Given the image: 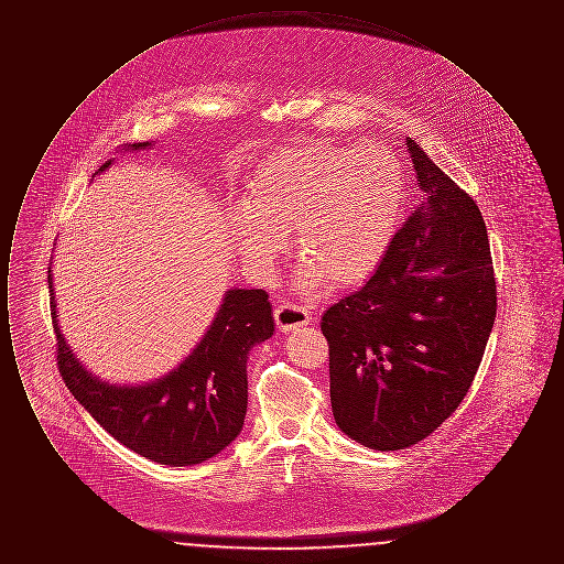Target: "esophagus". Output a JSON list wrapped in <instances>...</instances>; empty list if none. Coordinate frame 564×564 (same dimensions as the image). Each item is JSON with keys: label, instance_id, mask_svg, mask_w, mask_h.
I'll return each instance as SVG.
<instances>
[{"label": "esophagus", "instance_id": "34e87169", "mask_svg": "<svg viewBox=\"0 0 564 564\" xmlns=\"http://www.w3.org/2000/svg\"><path fill=\"white\" fill-rule=\"evenodd\" d=\"M274 323H276V327L281 332H292V329L308 325L311 323V313L304 306H300V304L283 302V304H279L274 308Z\"/></svg>", "mask_w": 564, "mask_h": 564}]
</instances>
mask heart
<instances>
[{"label":"heart","mask_w":564,"mask_h":564,"mask_svg":"<svg viewBox=\"0 0 564 564\" xmlns=\"http://www.w3.org/2000/svg\"><path fill=\"white\" fill-rule=\"evenodd\" d=\"M405 180L398 156L378 141L308 143L260 162L245 205L228 215L247 267L269 276L294 232L302 285L349 288L384 258L402 221Z\"/></svg>","instance_id":"heart-1"}]
</instances>
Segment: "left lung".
<instances>
[{
  "mask_svg": "<svg viewBox=\"0 0 564 564\" xmlns=\"http://www.w3.org/2000/svg\"><path fill=\"white\" fill-rule=\"evenodd\" d=\"M405 145L423 200L375 276L322 317L336 425L375 451H403L455 412L497 315L478 205L414 139Z\"/></svg>",
  "mask_w": 564,
  "mask_h": 564,
  "instance_id": "1",
  "label": "left lung"
}]
</instances>
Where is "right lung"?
I'll list each match as a JSON object with an SVG mask.
<instances>
[{"mask_svg": "<svg viewBox=\"0 0 564 564\" xmlns=\"http://www.w3.org/2000/svg\"><path fill=\"white\" fill-rule=\"evenodd\" d=\"M148 145L152 143L143 141L124 150ZM48 288L58 372L72 395L111 437L161 465L186 467L221 453L241 433L247 355L274 332L264 290H228L207 334L175 370L154 382L118 387L90 375L67 347L56 323L51 270Z\"/></svg>", "mask_w": 564, "mask_h": 564, "instance_id": "1", "label": "right lung"}]
</instances>
